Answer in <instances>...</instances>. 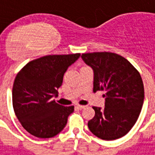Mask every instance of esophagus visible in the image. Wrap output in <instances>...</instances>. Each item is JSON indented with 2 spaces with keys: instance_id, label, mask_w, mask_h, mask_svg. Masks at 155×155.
I'll return each mask as SVG.
<instances>
[{
  "instance_id": "34e87169",
  "label": "esophagus",
  "mask_w": 155,
  "mask_h": 155,
  "mask_svg": "<svg viewBox=\"0 0 155 155\" xmlns=\"http://www.w3.org/2000/svg\"><path fill=\"white\" fill-rule=\"evenodd\" d=\"M76 108H77L78 109H84V108H86V105H80V104H78V105H76Z\"/></svg>"
}]
</instances>
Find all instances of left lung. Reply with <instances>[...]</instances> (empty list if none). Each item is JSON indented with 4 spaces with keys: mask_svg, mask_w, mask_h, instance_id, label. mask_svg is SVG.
Segmentation results:
<instances>
[{
    "mask_svg": "<svg viewBox=\"0 0 155 155\" xmlns=\"http://www.w3.org/2000/svg\"><path fill=\"white\" fill-rule=\"evenodd\" d=\"M81 57L94 72L93 92H106L104 108L92 107L95 116L87 122L90 131L107 141L122 137L135 125L144 101L140 73L117 54L93 52Z\"/></svg>",
    "mask_w": 155,
    "mask_h": 155,
    "instance_id": "obj_1",
    "label": "left lung"
}]
</instances>
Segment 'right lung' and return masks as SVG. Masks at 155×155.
Returning <instances> with one entry per match:
<instances>
[{"instance_id": "1", "label": "right lung", "mask_w": 155, "mask_h": 155, "mask_svg": "<svg viewBox=\"0 0 155 155\" xmlns=\"http://www.w3.org/2000/svg\"><path fill=\"white\" fill-rule=\"evenodd\" d=\"M80 54H49L29 62L16 76L13 87V107L28 133L40 138L54 137L68 122L74 106H63L57 97L64 73Z\"/></svg>"}]
</instances>
